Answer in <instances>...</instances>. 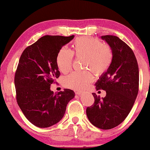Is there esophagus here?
Wrapping results in <instances>:
<instances>
[{"instance_id":"esophagus-1","label":"esophagus","mask_w":150,"mask_h":150,"mask_svg":"<svg viewBox=\"0 0 150 150\" xmlns=\"http://www.w3.org/2000/svg\"><path fill=\"white\" fill-rule=\"evenodd\" d=\"M81 93H82V92H80V91H76L75 92V94H77V95H81Z\"/></svg>"}]
</instances>
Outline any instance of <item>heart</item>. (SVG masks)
<instances>
[{"label":"heart","mask_w":150,"mask_h":150,"mask_svg":"<svg viewBox=\"0 0 150 150\" xmlns=\"http://www.w3.org/2000/svg\"><path fill=\"white\" fill-rule=\"evenodd\" d=\"M73 54L77 58H83V68L89 69L96 75L104 73L111 64L113 54L109 46L103 45L100 40L90 37H81L75 39L73 52L63 47L56 57L57 67L60 72L66 73L71 70ZM93 74L89 70L73 72L63 80L67 87L74 90H83L93 80Z\"/></svg>","instance_id":"1"}]
</instances>
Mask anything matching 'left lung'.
I'll use <instances>...</instances> for the list:
<instances>
[{
	"label": "left lung",
	"mask_w": 150,
	"mask_h": 150,
	"mask_svg": "<svg viewBox=\"0 0 150 150\" xmlns=\"http://www.w3.org/2000/svg\"><path fill=\"white\" fill-rule=\"evenodd\" d=\"M110 46L112 62L95 83L96 89L106 91L100 98L92 93L94 103L86 109L89 121L100 129L116 127L129 114L139 92V67L134 52L120 38L101 37Z\"/></svg>",
	"instance_id": "1"
}]
</instances>
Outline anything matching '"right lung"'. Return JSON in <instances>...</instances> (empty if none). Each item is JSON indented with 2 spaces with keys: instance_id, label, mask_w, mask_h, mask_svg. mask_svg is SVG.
<instances>
[{
  "instance_id": "1",
  "label": "right lung",
  "mask_w": 150,
  "mask_h": 150,
  "mask_svg": "<svg viewBox=\"0 0 150 150\" xmlns=\"http://www.w3.org/2000/svg\"><path fill=\"white\" fill-rule=\"evenodd\" d=\"M74 37L44 36L21 55L14 79L17 102L25 117L37 127L47 128L60 121L75 97L72 90L58 93L50 90L60 74L57 55Z\"/></svg>"
}]
</instances>
